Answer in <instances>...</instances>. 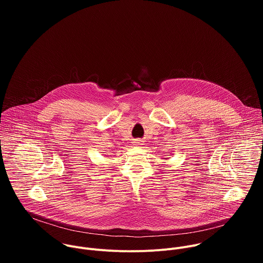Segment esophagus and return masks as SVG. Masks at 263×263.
<instances>
[{
    "label": "esophagus",
    "mask_w": 263,
    "mask_h": 263,
    "mask_svg": "<svg viewBox=\"0 0 263 263\" xmlns=\"http://www.w3.org/2000/svg\"><path fill=\"white\" fill-rule=\"evenodd\" d=\"M138 142H139V141H138ZM137 144H140V143H137Z\"/></svg>",
    "instance_id": "1"
}]
</instances>
